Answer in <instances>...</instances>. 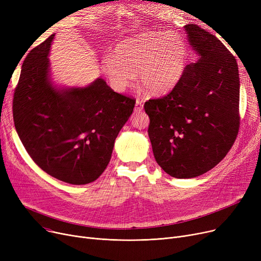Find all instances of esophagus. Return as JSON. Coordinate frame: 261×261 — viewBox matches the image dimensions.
Instances as JSON below:
<instances>
[{
	"label": "esophagus",
	"mask_w": 261,
	"mask_h": 261,
	"mask_svg": "<svg viewBox=\"0 0 261 261\" xmlns=\"http://www.w3.org/2000/svg\"><path fill=\"white\" fill-rule=\"evenodd\" d=\"M144 109V105H143V101L141 99H138L135 102V112H141L143 111Z\"/></svg>",
	"instance_id": "obj_1"
}]
</instances>
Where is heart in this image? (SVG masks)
Returning a JSON list of instances; mask_svg holds the SVG:
<instances>
[{"label":"heart","instance_id":"1","mask_svg":"<svg viewBox=\"0 0 261 261\" xmlns=\"http://www.w3.org/2000/svg\"><path fill=\"white\" fill-rule=\"evenodd\" d=\"M186 61L187 46L179 35L143 32L118 42L103 57L101 70L117 92L132 87L138 73L145 90L165 94L181 79Z\"/></svg>","mask_w":261,"mask_h":261}]
</instances>
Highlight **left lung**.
Wrapping results in <instances>:
<instances>
[{"label": "left lung", "instance_id": "1", "mask_svg": "<svg viewBox=\"0 0 261 261\" xmlns=\"http://www.w3.org/2000/svg\"><path fill=\"white\" fill-rule=\"evenodd\" d=\"M198 61L162 98L149 99L148 134L162 169L176 179L199 176L220 163L239 130L240 81L235 57L216 36L184 26Z\"/></svg>", "mask_w": 261, "mask_h": 261}]
</instances>
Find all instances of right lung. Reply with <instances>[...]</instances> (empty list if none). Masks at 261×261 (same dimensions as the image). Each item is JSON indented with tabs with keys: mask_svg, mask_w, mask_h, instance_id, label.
I'll return each mask as SVG.
<instances>
[{
	"mask_svg": "<svg viewBox=\"0 0 261 261\" xmlns=\"http://www.w3.org/2000/svg\"><path fill=\"white\" fill-rule=\"evenodd\" d=\"M54 36L31 50L22 64L13 121L41 169L62 182L85 185L107 168L135 100L114 92L102 78L82 88L55 86L48 58Z\"/></svg>",
	"mask_w": 261,
	"mask_h": 261,
	"instance_id": "add662e5",
	"label": "right lung"
}]
</instances>
